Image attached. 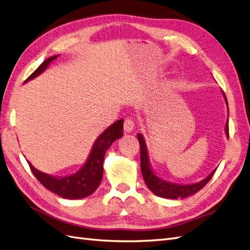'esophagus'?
<instances>
[{
    "mask_svg": "<svg viewBox=\"0 0 250 250\" xmlns=\"http://www.w3.org/2000/svg\"><path fill=\"white\" fill-rule=\"evenodd\" d=\"M134 123L131 119H126L124 122V132L125 133H130L133 131Z\"/></svg>",
    "mask_w": 250,
    "mask_h": 250,
    "instance_id": "34e87169",
    "label": "esophagus"
}]
</instances>
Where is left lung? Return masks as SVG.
Returning <instances> with one entry per match:
<instances>
[{"label":"left lung","instance_id":"8db88e82","mask_svg":"<svg viewBox=\"0 0 250 250\" xmlns=\"http://www.w3.org/2000/svg\"><path fill=\"white\" fill-rule=\"evenodd\" d=\"M222 96L224 98V101H225L226 106H228V111H229L228 99H226L223 90H222ZM225 135L226 138L229 139V119H228V122L225 124ZM138 140L141 147V171H142L143 178L145 180L146 186L148 187L149 190L156 196H158V197L167 198V199H178V198L188 197V196H191L200 191L201 188L208 183L211 176L214 175L215 171L217 170V168L214 169L206 178L195 184L183 185V184H175V183H172V181L165 180L157 175V174L154 172L152 166L150 164L149 152L146 145V141H145V138L143 137L142 133H138Z\"/></svg>","mask_w":250,"mask_h":250}]
</instances>
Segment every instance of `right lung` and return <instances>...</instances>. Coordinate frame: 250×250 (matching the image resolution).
I'll list each match as a JSON object with an SVG mask.
<instances>
[{
    "label": "right lung",
    "mask_w": 250,
    "mask_h": 250,
    "mask_svg": "<svg viewBox=\"0 0 250 250\" xmlns=\"http://www.w3.org/2000/svg\"><path fill=\"white\" fill-rule=\"evenodd\" d=\"M57 57L58 55L51 56L44 60L34 71V73L30 75L25 83L40 76L47 70V67L53 60H55ZM123 119L118 120L96 139L87 156V160L76 173L66 176H53L51 174L37 170L31 163L27 162L34 176L49 191L55 193L64 199L85 198L87 196L92 195L99 187L103 176V162L105 153L113 142L123 137Z\"/></svg>",
    "instance_id": "obj_1"
}]
</instances>
